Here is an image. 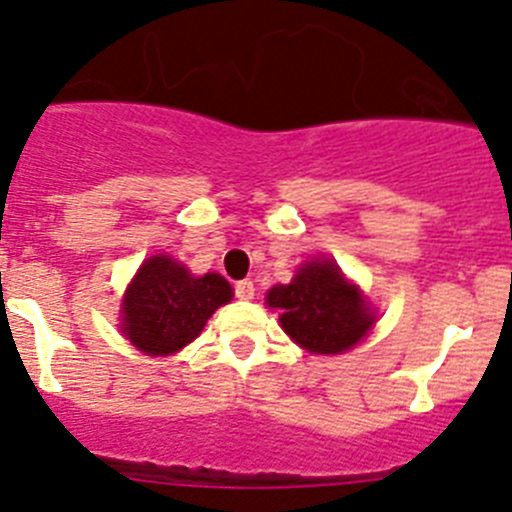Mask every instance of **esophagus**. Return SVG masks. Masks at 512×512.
Returning a JSON list of instances; mask_svg holds the SVG:
<instances>
[{
	"mask_svg": "<svg viewBox=\"0 0 512 512\" xmlns=\"http://www.w3.org/2000/svg\"><path fill=\"white\" fill-rule=\"evenodd\" d=\"M234 293H237L239 301H252V298H255V283H252V280H239V283L234 285Z\"/></svg>",
	"mask_w": 512,
	"mask_h": 512,
	"instance_id": "obj_1",
	"label": "esophagus"
}]
</instances>
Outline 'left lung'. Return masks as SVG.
Segmentation results:
<instances>
[{
    "mask_svg": "<svg viewBox=\"0 0 512 512\" xmlns=\"http://www.w3.org/2000/svg\"><path fill=\"white\" fill-rule=\"evenodd\" d=\"M265 303L278 308L285 334L311 354L347 352L370 334L377 319L359 285L324 257H313L290 283L267 290Z\"/></svg>",
    "mask_w": 512,
    "mask_h": 512,
    "instance_id": "obj_1",
    "label": "left lung"
}]
</instances>
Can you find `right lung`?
I'll list each match as a JSON object with an SVG mask.
<instances>
[{"label":"right lung","instance_id":"obj_1","mask_svg":"<svg viewBox=\"0 0 512 512\" xmlns=\"http://www.w3.org/2000/svg\"><path fill=\"white\" fill-rule=\"evenodd\" d=\"M232 296V285L219 273L196 278L170 255H153L124 290L119 329L140 352L168 357L191 344Z\"/></svg>","mask_w":512,"mask_h":512}]
</instances>
